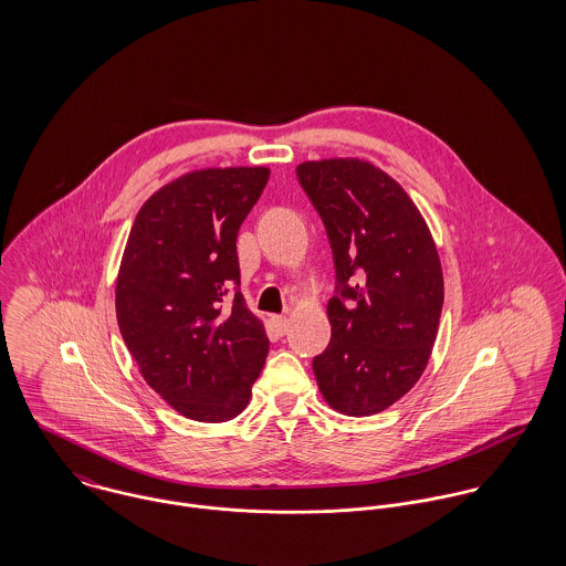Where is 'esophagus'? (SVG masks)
<instances>
[{
	"mask_svg": "<svg viewBox=\"0 0 566 566\" xmlns=\"http://www.w3.org/2000/svg\"><path fill=\"white\" fill-rule=\"evenodd\" d=\"M270 321H272V326H274V331H276L279 335H283V333L287 331V324H290V321H287L285 316H272Z\"/></svg>",
	"mask_w": 566,
	"mask_h": 566,
	"instance_id": "34e87169",
	"label": "esophagus"
}]
</instances>
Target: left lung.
Masks as SVG:
<instances>
[{
    "label": "left lung",
    "mask_w": 566,
    "mask_h": 566,
    "mask_svg": "<svg viewBox=\"0 0 566 566\" xmlns=\"http://www.w3.org/2000/svg\"><path fill=\"white\" fill-rule=\"evenodd\" d=\"M296 178L335 265L331 342L312 364L318 388L346 416L379 413L429 361L444 301L436 245L403 187L370 163H303Z\"/></svg>",
    "instance_id": "left-lung-1"
}]
</instances>
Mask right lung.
Listing matches in <instances>:
<instances>
[{
	"mask_svg": "<svg viewBox=\"0 0 566 566\" xmlns=\"http://www.w3.org/2000/svg\"><path fill=\"white\" fill-rule=\"evenodd\" d=\"M270 171H191L139 209L124 250L115 310L148 386L200 422L242 413L268 335L240 292L238 233Z\"/></svg>",
	"mask_w": 566,
	"mask_h": 566,
	"instance_id": "add662e5",
	"label": "right lung"
}]
</instances>
